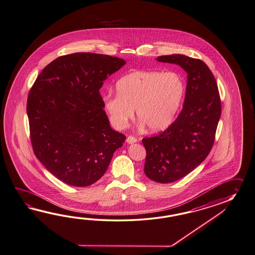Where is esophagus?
I'll return each instance as SVG.
<instances>
[{
	"label": "esophagus",
	"mask_w": 255,
	"mask_h": 255,
	"mask_svg": "<svg viewBox=\"0 0 255 255\" xmlns=\"http://www.w3.org/2000/svg\"><path fill=\"white\" fill-rule=\"evenodd\" d=\"M137 140H136V137L133 136H128L127 137V142L128 143V144H132V143L136 142Z\"/></svg>",
	"instance_id": "obj_1"
}]
</instances>
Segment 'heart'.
Here are the masks:
<instances>
[{"mask_svg": "<svg viewBox=\"0 0 255 255\" xmlns=\"http://www.w3.org/2000/svg\"><path fill=\"white\" fill-rule=\"evenodd\" d=\"M117 95L104 97L105 109L116 128H123L133 117L152 131L172 122L184 94L182 77L173 71H135L117 83Z\"/></svg>", "mask_w": 255, "mask_h": 255, "instance_id": "heart-1", "label": "heart"}]
</instances>
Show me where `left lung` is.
Returning a JSON list of instances; mask_svg holds the SVG:
<instances>
[{"mask_svg":"<svg viewBox=\"0 0 255 255\" xmlns=\"http://www.w3.org/2000/svg\"><path fill=\"white\" fill-rule=\"evenodd\" d=\"M160 62L181 66L187 72L183 110L159 135L144 137V172L150 180L168 184L192 172L210 152L221 115L218 84L200 59L181 54L160 56Z\"/></svg>","mask_w":255,"mask_h":255,"instance_id":"8db88e82","label":"left lung"}]
</instances>
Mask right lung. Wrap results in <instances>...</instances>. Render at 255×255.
Listing matches in <instances>:
<instances>
[{
  "instance_id": "obj_1",
  "label": "right lung",
  "mask_w": 255,
  "mask_h": 255,
  "mask_svg": "<svg viewBox=\"0 0 255 255\" xmlns=\"http://www.w3.org/2000/svg\"><path fill=\"white\" fill-rule=\"evenodd\" d=\"M124 59L73 53L40 72L30 90L26 112L34 153L63 183L95 184L107 172L126 136L112 129L99 90Z\"/></svg>"
}]
</instances>
